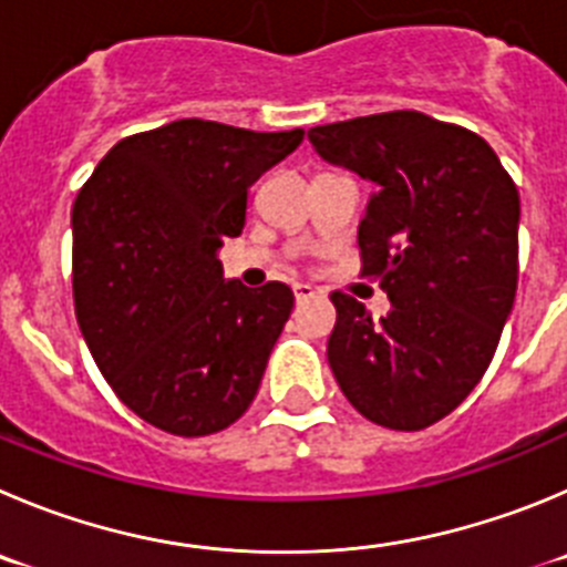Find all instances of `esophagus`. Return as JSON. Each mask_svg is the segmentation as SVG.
<instances>
[{
    "label": "esophagus",
    "mask_w": 567,
    "mask_h": 567,
    "mask_svg": "<svg viewBox=\"0 0 567 567\" xmlns=\"http://www.w3.org/2000/svg\"><path fill=\"white\" fill-rule=\"evenodd\" d=\"M293 296H296V301H299V305H305V301H310L316 296V290L310 288V285H301V282H296L293 285Z\"/></svg>",
    "instance_id": "obj_1"
}]
</instances>
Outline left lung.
Listing matches in <instances>:
<instances>
[{
    "label": "left lung",
    "instance_id": "left-lung-1",
    "mask_svg": "<svg viewBox=\"0 0 567 567\" xmlns=\"http://www.w3.org/2000/svg\"><path fill=\"white\" fill-rule=\"evenodd\" d=\"M324 162L372 182L358 246L391 310L332 293L327 361L343 396L391 431L451 414L489 367L517 290L520 195L478 134L420 111L308 131Z\"/></svg>",
    "mask_w": 567,
    "mask_h": 567
}]
</instances>
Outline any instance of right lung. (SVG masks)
<instances>
[{
    "instance_id": "obj_1",
    "label": "right lung",
    "mask_w": 567,
    "mask_h": 567,
    "mask_svg": "<svg viewBox=\"0 0 567 567\" xmlns=\"http://www.w3.org/2000/svg\"><path fill=\"white\" fill-rule=\"evenodd\" d=\"M301 140L176 120L116 142L78 195V324L114 394L151 425L206 436L251 405L293 290L224 279L218 251L246 226L248 187Z\"/></svg>"
}]
</instances>
